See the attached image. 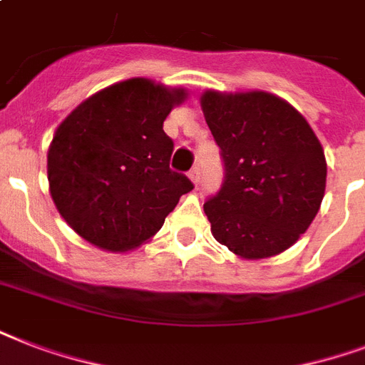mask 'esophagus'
I'll use <instances>...</instances> for the list:
<instances>
[{
	"mask_svg": "<svg viewBox=\"0 0 365 365\" xmlns=\"http://www.w3.org/2000/svg\"><path fill=\"white\" fill-rule=\"evenodd\" d=\"M189 178H191V182H193L195 185H199V183H200V168H199V166H193V168L189 170Z\"/></svg>",
	"mask_w": 365,
	"mask_h": 365,
	"instance_id": "1",
	"label": "esophagus"
}]
</instances>
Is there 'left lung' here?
Returning a JSON list of instances; mask_svg holds the SVG:
<instances>
[{
  "label": "left lung",
  "instance_id": "left-lung-1",
  "mask_svg": "<svg viewBox=\"0 0 365 365\" xmlns=\"http://www.w3.org/2000/svg\"><path fill=\"white\" fill-rule=\"evenodd\" d=\"M225 176L205 212L212 235L246 259L288 250L317 216L326 191V157L299 111L269 93L200 98Z\"/></svg>",
  "mask_w": 365,
  "mask_h": 365
}]
</instances>
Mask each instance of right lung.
<instances>
[{"label": "right lung", "instance_id": "obj_1", "mask_svg": "<svg viewBox=\"0 0 365 365\" xmlns=\"http://www.w3.org/2000/svg\"><path fill=\"white\" fill-rule=\"evenodd\" d=\"M183 88L128 79L79 104L48 148L51 195L60 216L98 248L126 252L151 239L193 189L170 168L174 142L163 123Z\"/></svg>", "mask_w": 365, "mask_h": 365}]
</instances>
